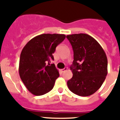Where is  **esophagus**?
<instances>
[{"instance_id":"obj_1","label":"esophagus","mask_w":120,"mask_h":120,"mask_svg":"<svg viewBox=\"0 0 120 120\" xmlns=\"http://www.w3.org/2000/svg\"><path fill=\"white\" fill-rule=\"evenodd\" d=\"M67 70V68L65 67V68H63V69L61 70V71H62V72H64V71H66Z\"/></svg>"}]
</instances>
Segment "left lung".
<instances>
[{
    "instance_id": "left-lung-1",
    "label": "left lung",
    "mask_w": 120,
    "mask_h": 120,
    "mask_svg": "<svg viewBox=\"0 0 120 120\" xmlns=\"http://www.w3.org/2000/svg\"><path fill=\"white\" fill-rule=\"evenodd\" d=\"M72 45L74 61L70 67L73 77L67 82L69 90L86 97L101 87L108 74V59L101 46L86 34L67 35Z\"/></svg>"
}]
</instances>
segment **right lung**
<instances>
[{
  "instance_id": "right-lung-1",
  "label": "right lung",
  "mask_w": 120,
  "mask_h": 120,
  "mask_svg": "<svg viewBox=\"0 0 120 120\" xmlns=\"http://www.w3.org/2000/svg\"><path fill=\"white\" fill-rule=\"evenodd\" d=\"M65 38L64 34H44L33 38L21 52L19 71L26 88L35 96L49 93L59 77L53 64V53L56 47Z\"/></svg>"
}]
</instances>
